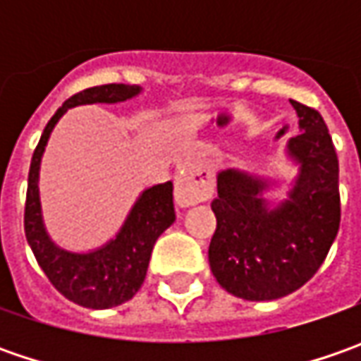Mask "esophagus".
Listing matches in <instances>:
<instances>
[{"label": "esophagus", "instance_id": "1", "mask_svg": "<svg viewBox=\"0 0 361 361\" xmlns=\"http://www.w3.org/2000/svg\"><path fill=\"white\" fill-rule=\"evenodd\" d=\"M213 195V180L209 176L185 173L174 183V201L178 207H190L207 201Z\"/></svg>", "mask_w": 361, "mask_h": 361}]
</instances>
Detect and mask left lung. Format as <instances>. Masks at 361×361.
<instances>
[{"instance_id": "left-lung-1", "label": "left lung", "mask_w": 361, "mask_h": 361, "mask_svg": "<svg viewBox=\"0 0 361 361\" xmlns=\"http://www.w3.org/2000/svg\"><path fill=\"white\" fill-rule=\"evenodd\" d=\"M291 104L301 132L287 148L301 169L289 201L269 211L263 180L237 171L216 176L209 263L219 285L247 301L285 298L307 283L340 229V164L329 130L315 108Z\"/></svg>"}]
</instances>
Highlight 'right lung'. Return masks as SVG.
Segmentation results:
<instances>
[{
  "label": "right lung",
  "mask_w": 361,
  "mask_h": 361,
  "mask_svg": "<svg viewBox=\"0 0 361 361\" xmlns=\"http://www.w3.org/2000/svg\"><path fill=\"white\" fill-rule=\"evenodd\" d=\"M140 92L138 86L126 84H104L82 90L68 98L51 116L39 142L35 146L30 176H27V195H25V213H23V229L25 239L34 251L35 261L46 273L49 283L54 285L63 298L74 301L82 307L90 310H108L122 305L136 295L140 285L145 283L146 269L152 247L160 233L169 229L174 223L173 183H164L148 188L136 201L124 227L120 229L116 239L92 253H70L56 247L46 235L42 223L39 195H37V174L39 160L44 148L48 145L49 132L62 114L80 104H96V102H124Z\"/></svg>",
  "instance_id": "add662e5"
}]
</instances>
